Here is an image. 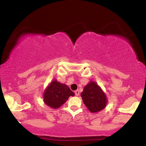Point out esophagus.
<instances>
[{
  "label": "esophagus",
  "instance_id": "esophagus-1",
  "mask_svg": "<svg viewBox=\"0 0 146 146\" xmlns=\"http://www.w3.org/2000/svg\"><path fill=\"white\" fill-rule=\"evenodd\" d=\"M75 96H79V95H80V91H79L78 90H75Z\"/></svg>",
  "mask_w": 146,
  "mask_h": 146
}]
</instances>
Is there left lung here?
I'll use <instances>...</instances> for the list:
<instances>
[{
  "instance_id": "obj_1",
  "label": "left lung",
  "mask_w": 146,
  "mask_h": 146,
  "mask_svg": "<svg viewBox=\"0 0 146 146\" xmlns=\"http://www.w3.org/2000/svg\"><path fill=\"white\" fill-rule=\"evenodd\" d=\"M81 97L85 106L91 113H98L105 108L107 98L102 88L95 82L90 81L84 88Z\"/></svg>"
}]
</instances>
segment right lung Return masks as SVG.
I'll return each instance as SVG.
<instances>
[{
	"instance_id": "add662e5",
	"label": "right lung",
	"mask_w": 146,
	"mask_h": 146,
	"mask_svg": "<svg viewBox=\"0 0 146 146\" xmlns=\"http://www.w3.org/2000/svg\"><path fill=\"white\" fill-rule=\"evenodd\" d=\"M74 95L75 93L69 87L55 80L45 89L43 99L45 104L48 106L52 108H58L66 102L70 96Z\"/></svg>"
}]
</instances>
